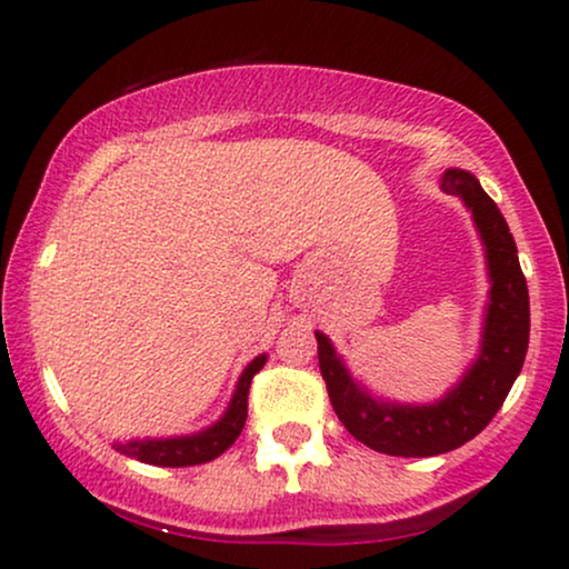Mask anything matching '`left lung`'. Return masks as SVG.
Wrapping results in <instances>:
<instances>
[{"label": "left lung", "instance_id": "8db88e82", "mask_svg": "<svg viewBox=\"0 0 569 569\" xmlns=\"http://www.w3.org/2000/svg\"><path fill=\"white\" fill-rule=\"evenodd\" d=\"M441 189L460 198L473 213L492 283L479 358L462 380L441 401L422 407L377 401L352 380L329 337L316 331L318 367L339 422L350 436L382 455L433 457L479 436L506 401L530 345V293L500 208L481 189L479 179L460 168L443 171Z\"/></svg>", "mask_w": 569, "mask_h": 569}]
</instances>
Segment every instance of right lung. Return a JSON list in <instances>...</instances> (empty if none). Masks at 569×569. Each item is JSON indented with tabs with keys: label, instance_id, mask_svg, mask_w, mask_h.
<instances>
[{
	"label": "right lung",
	"instance_id": "right-lung-1",
	"mask_svg": "<svg viewBox=\"0 0 569 569\" xmlns=\"http://www.w3.org/2000/svg\"><path fill=\"white\" fill-rule=\"evenodd\" d=\"M267 356H257L240 375L238 388H234L230 407H227L224 417L219 422H213L211 428L200 430L192 436H173V439H136L128 443H114L120 452L136 460L149 462V466H162V468H187V466H200V462L217 460L221 452L232 447L234 439L240 436V430L246 426L248 417V388H251L253 375L264 367Z\"/></svg>",
	"mask_w": 569,
	"mask_h": 569
}]
</instances>
